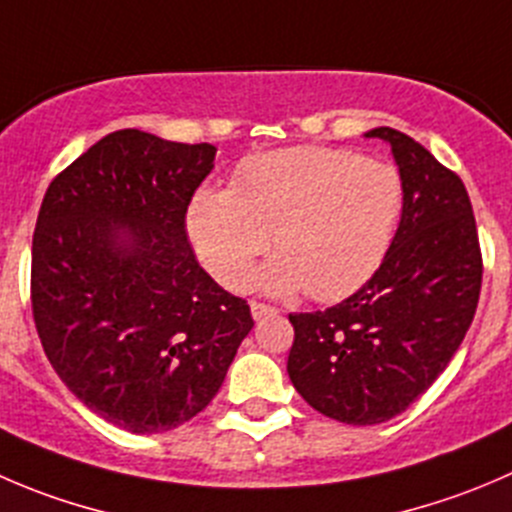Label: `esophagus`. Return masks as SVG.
Instances as JSON below:
<instances>
[{"label":"esophagus","mask_w":512,"mask_h":512,"mask_svg":"<svg viewBox=\"0 0 512 512\" xmlns=\"http://www.w3.org/2000/svg\"><path fill=\"white\" fill-rule=\"evenodd\" d=\"M250 310H252V317H255V320H262V317H267V315H277L275 307L265 305V302H257V300L250 302Z\"/></svg>","instance_id":"34e87169"}]
</instances>
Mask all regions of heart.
Returning <instances> with one entry per match:
<instances>
[{
	"mask_svg": "<svg viewBox=\"0 0 512 512\" xmlns=\"http://www.w3.org/2000/svg\"><path fill=\"white\" fill-rule=\"evenodd\" d=\"M403 210L395 167L335 147H292L242 162L232 190L202 187L187 210V235L230 287L250 280L275 235L282 257L262 272V287H305L307 297L330 302L375 275Z\"/></svg>",
	"mask_w": 512,
	"mask_h": 512,
	"instance_id": "b5f03b06",
	"label": "heart"
}]
</instances>
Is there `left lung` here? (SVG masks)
Instances as JSON below:
<instances>
[{
  "label": "left lung",
  "instance_id": "1",
  "mask_svg": "<svg viewBox=\"0 0 512 512\" xmlns=\"http://www.w3.org/2000/svg\"><path fill=\"white\" fill-rule=\"evenodd\" d=\"M393 147L405 210L388 255L347 300L290 315L287 372L310 408L347 425L408 410L440 377L475 317L483 255L463 180L420 142L377 127Z\"/></svg>",
  "mask_w": 512,
  "mask_h": 512
}]
</instances>
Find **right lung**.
I'll return each instance as SVG.
<instances>
[{
	"instance_id": "obj_1",
	"label": "right lung",
	"mask_w": 512,
	"mask_h": 512,
	"mask_svg": "<svg viewBox=\"0 0 512 512\" xmlns=\"http://www.w3.org/2000/svg\"><path fill=\"white\" fill-rule=\"evenodd\" d=\"M215 147L102 137L47 187L32 240L44 355L89 410L130 433L180 428L222 388L255 320L187 240Z\"/></svg>"
}]
</instances>
